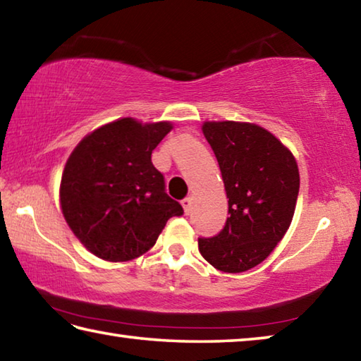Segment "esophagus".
<instances>
[{
    "label": "esophagus",
    "instance_id": "34e87169",
    "mask_svg": "<svg viewBox=\"0 0 361 361\" xmlns=\"http://www.w3.org/2000/svg\"><path fill=\"white\" fill-rule=\"evenodd\" d=\"M181 205H183V210H185L186 215H189V213H191V209H192V197L183 199Z\"/></svg>",
    "mask_w": 361,
    "mask_h": 361
}]
</instances>
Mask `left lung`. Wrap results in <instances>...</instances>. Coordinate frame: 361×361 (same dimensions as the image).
I'll return each mask as SVG.
<instances>
[{
	"instance_id": "8db88e82",
	"label": "left lung",
	"mask_w": 361,
	"mask_h": 361,
	"mask_svg": "<svg viewBox=\"0 0 361 361\" xmlns=\"http://www.w3.org/2000/svg\"><path fill=\"white\" fill-rule=\"evenodd\" d=\"M202 132L219 164L231 216L218 235L199 239V252L218 271L245 272L261 264L290 228L299 192L296 159L250 122L207 121Z\"/></svg>"
}]
</instances>
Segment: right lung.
<instances>
[{
    "instance_id": "right-lung-1",
    "label": "right lung",
    "mask_w": 361,
    "mask_h": 361,
    "mask_svg": "<svg viewBox=\"0 0 361 361\" xmlns=\"http://www.w3.org/2000/svg\"><path fill=\"white\" fill-rule=\"evenodd\" d=\"M173 129L167 121L122 118L85 135L65 164L60 205L79 242L105 261L148 252L183 207L169 197L151 154Z\"/></svg>"
}]
</instances>
